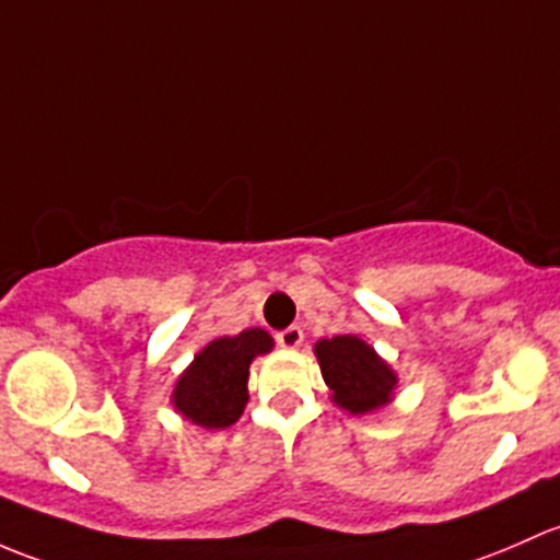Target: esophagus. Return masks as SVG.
I'll use <instances>...</instances> for the list:
<instances>
[{"label":"esophagus","instance_id":"esophagus-1","mask_svg":"<svg viewBox=\"0 0 560 560\" xmlns=\"http://www.w3.org/2000/svg\"><path fill=\"white\" fill-rule=\"evenodd\" d=\"M278 345L280 348H299V345L304 342V331L299 326H288V328H282V331H278Z\"/></svg>","mask_w":560,"mask_h":560}]
</instances>
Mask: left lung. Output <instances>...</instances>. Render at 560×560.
Here are the masks:
<instances>
[{
	"instance_id": "obj_1",
	"label": "left lung",
	"mask_w": 560,
	"mask_h": 560,
	"mask_svg": "<svg viewBox=\"0 0 560 560\" xmlns=\"http://www.w3.org/2000/svg\"><path fill=\"white\" fill-rule=\"evenodd\" d=\"M323 380L334 390L331 399L348 412L361 415L380 409L388 401L396 385V374L377 359L372 348L359 337L320 339L315 345Z\"/></svg>"
}]
</instances>
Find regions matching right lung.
I'll list each match as a JSON object with an SVG mask.
<instances>
[{
	"instance_id": "right-lung-1",
	"label": "right lung",
	"mask_w": 560,
	"mask_h": 560,
	"mask_svg": "<svg viewBox=\"0 0 560 560\" xmlns=\"http://www.w3.org/2000/svg\"><path fill=\"white\" fill-rule=\"evenodd\" d=\"M272 350V337L261 328H247L237 337H218L186 369L172 394L175 407L205 429L237 423L247 405V374L256 355Z\"/></svg>"
}]
</instances>
